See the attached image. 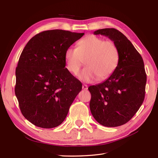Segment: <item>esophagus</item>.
<instances>
[{
	"label": "esophagus",
	"mask_w": 158,
	"mask_h": 158,
	"mask_svg": "<svg viewBox=\"0 0 158 158\" xmlns=\"http://www.w3.org/2000/svg\"><path fill=\"white\" fill-rule=\"evenodd\" d=\"M82 89L84 90H87L88 89V85H85V84H83L82 85Z\"/></svg>",
	"instance_id": "34e87169"
}]
</instances>
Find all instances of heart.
Returning a JSON list of instances; mask_svg holds the SVG:
<instances>
[{
	"label": "heart",
	"instance_id": "b5f03b06",
	"mask_svg": "<svg viewBox=\"0 0 158 158\" xmlns=\"http://www.w3.org/2000/svg\"><path fill=\"white\" fill-rule=\"evenodd\" d=\"M84 60L87 66L78 74V78L85 82H94L98 78L107 79L116 70L120 53L113 41L89 35L78 41L77 48L69 47L64 53L66 67L74 75L78 73Z\"/></svg>",
	"mask_w": 158,
	"mask_h": 158
}]
</instances>
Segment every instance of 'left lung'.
<instances>
[{
    "instance_id": "left-lung-1",
    "label": "left lung",
    "mask_w": 158,
    "mask_h": 158,
    "mask_svg": "<svg viewBox=\"0 0 158 158\" xmlns=\"http://www.w3.org/2000/svg\"><path fill=\"white\" fill-rule=\"evenodd\" d=\"M108 37L120 53L116 70L103 82L90 85L89 108L99 124L116 127L127 123L142 106L145 96L146 74L144 61L127 37L114 28L94 31Z\"/></svg>"
}]
</instances>
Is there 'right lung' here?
I'll return each mask as SVG.
<instances>
[{"instance_id":"add662e5","label":"right lung","mask_w":158,"mask_h":158,"mask_svg":"<svg viewBox=\"0 0 158 158\" xmlns=\"http://www.w3.org/2000/svg\"><path fill=\"white\" fill-rule=\"evenodd\" d=\"M84 33L47 30L33 37L16 69L15 94L21 112L33 125L44 128L64 121L82 84L65 68L66 49Z\"/></svg>"}]
</instances>
